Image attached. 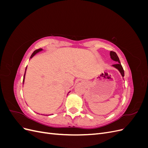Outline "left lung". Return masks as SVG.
Segmentation results:
<instances>
[{"mask_svg":"<svg viewBox=\"0 0 148 148\" xmlns=\"http://www.w3.org/2000/svg\"><path fill=\"white\" fill-rule=\"evenodd\" d=\"M110 57H111L112 59L114 60V61L117 62L118 64H114V65H113V66H114V67H115L116 69H117L119 70V71L120 72L121 75H122V77H124V70H123V67H122V65H121V64H120L119 58V57L117 56V53H115V52H114V51H110Z\"/></svg>","mask_w":148,"mask_h":148,"instance_id":"obj_1","label":"left lung"}]
</instances>
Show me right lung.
Segmentation results:
<instances>
[{"label": "right lung", "mask_w": 148, "mask_h": 148, "mask_svg": "<svg viewBox=\"0 0 148 148\" xmlns=\"http://www.w3.org/2000/svg\"><path fill=\"white\" fill-rule=\"evenodd\" d=\"M42 49H37V50H36L33 53H32V55H31V57H30V58H31H31H32L35 54H36V53H38V52H39V51H42ZM26 69H27V67H26V70H25V75H24V77H23V82L24 83V81H25V73H26Z\"/></svg>", "instance_id": "obj_1"}]
</instances>
